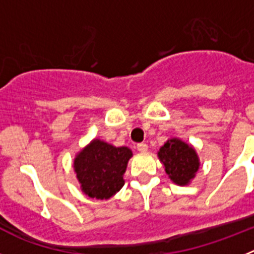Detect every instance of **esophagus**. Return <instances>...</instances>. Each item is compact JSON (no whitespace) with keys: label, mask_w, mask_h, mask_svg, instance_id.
I'll return each instance as SVG.
<instances>
[{"label":"esophagus","mask_w":254,"mask_h":254,"mask_svg":"<svg viewBox=\"0 0 254 254\" xmlns=\"http://www.w3.org/2000/svg\"><path fill=\"white\" fill-rule=\"evenodd\" d=\"M137 150L140 152H146L147 151V145L145 142L137 143Z\"/></svg>","instance_id":"esophagus-1"}]
</instances>
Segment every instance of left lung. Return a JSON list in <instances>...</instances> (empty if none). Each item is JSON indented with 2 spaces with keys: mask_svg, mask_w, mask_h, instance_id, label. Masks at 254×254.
<instances>
[{
  "mask_svg": "<svg viewBox=\"0 0 254 254\" xmlns=\"http://www.w3.org/2000/svg\"><path fill=\"white\" fill-rule=\"evenodd\" d=\"M159 158L169 178L179 186L188 185L199 167L193 147L178 138H172L164 143L159 151Z\"/></svg>",
  "mask_w": 254,
  "mask_h": 254,
  "instance_id": "1",
  "label": "left lung"
}]
</instances>
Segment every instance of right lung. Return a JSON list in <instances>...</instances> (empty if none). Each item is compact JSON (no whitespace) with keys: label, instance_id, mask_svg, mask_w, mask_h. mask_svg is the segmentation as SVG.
<instances>
[{"label":"right lung","instance_id":"1","mask_svg":"<svg viewBox=\"0 0 254 254\" xmlns=\"http://www.w3.org/2000/svg\"><path fill=\"white\" fill-rule=\"evenodd\" d=\"M131 156L128 147L94 140L76 156L73 164L82 192L96 199L114 196L125 185L123 174Z\"/></svg>","mask_w":254,"mask_h":254}]
</instances>
